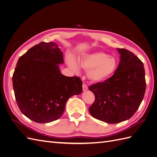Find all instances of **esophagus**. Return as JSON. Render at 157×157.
Returning a JSON list of instances; mask_svg holds the SVG:
<instances>
[{
    "label": "esophagus",
    "instance_id": "obj_1",
    "mask_svg": "<svg viewBox=\"0 0 157 157\" xmlns=\"http://www.w3.org/2000/svg\"><path fill=\"white\" fill-rule=\"evenodd\" d=\"M82 87H83V91H86V90H88V87H87V85H85V84L83 83V85H82Z\"/></svg>",
    "mask_w": 157,
    "mask_h": 157
}]
</instances>
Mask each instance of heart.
I'll use <instances>...</instances> for the list:
<instances>
[{
  "mask_svg": "<svg viewBox=\"0 0 157 157\" xmlns=\"http://www.w3.org/2000/svg\"><path fill=\"white\" fill-rule=\"evenodd\" d=\"M67 63L75 72H78L80 67L88 70V79L94 83L108 80L118 68L117 59L103 52H95L82 55L78 59V63L72 57H68Z\"/></svg>",
  "mask_w": 157,
  "mask_h": 157,
  "instance_id": "b5f03b06",
  "label": "heart"
}]
</instances>
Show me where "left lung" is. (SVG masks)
<instances>
[{
    "instance_id": "1",
    "label": "left lung",
    "mask_w": 157,
    "mask_h": 157,
    "mask_svg": "<svg viewBox=\"0 0 157 157\" xmlns=\"http://www.w3.org/2000/svg\"><path fill=\"white\" fill-rule=\"evenodd\" d=\"M120 62L117 71L108 80L89 89L95 96L89 108L93 117L115 124L131 118L138 109L146 89L144 64L125 49L117 48Z\"/></svg>"
}]
</instances>
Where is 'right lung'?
<instances>
[{"label": "right lung", "mask_w": 157, "mask_h": 157, "mask_svg": "<svg viewBox=\"0 0 157 157\" xmlns=\"http://www.w3.org/2000/svg\"><path fill=\"white\" fill-rule=\"evenodd\" d=\"M63 63V53L53 42H40L18 60L12 77L15 97L22 113L34 122L59 119L68 99L82 92L78 77L60 73Z\"/></svg>", "instance_id": "obj_1"}]
</instances>
